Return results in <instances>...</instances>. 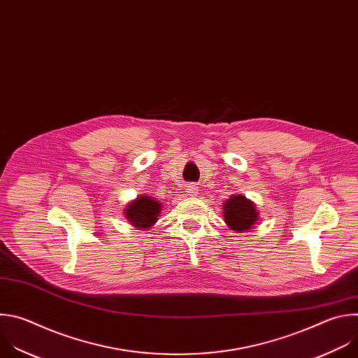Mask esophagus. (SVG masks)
<instances>
[{
  "label": "esophagus",
  "mask_w": 358,
  "mask_h": 358,
  "mask_svg": "<svg viewBox=\"0 0 358 358\" xmlns=\"http://www.w3.org/2000/svg\"><path fill=\"white\" fill-rule=\"evenodd\" d=\"M186 192L189 196H196L197 194V186L196 185H187Z\"/></svg>",
  "instance_id": "esophagus-1"
}]
</instances>
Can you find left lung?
<instances>
[{"label": "left lung", "mask_w": 358, "mask_h": 358, "mask_svg": "<svg viewBox=\"0 0 358 358\" xmlns=\"http://www.w3.org/2000/svg\"><path fill=\"white\" fill-rule=\"evenodd\" d=\"M224 222L233 231L247 233L258 222L255 204L243 194L231 196L223 206Z\"/></svg>", "instance_id": "left-lung-1"}]
</instances>
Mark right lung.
<instances>
[{"label":"right lung","instance_id":"right-lung-1","mask_svg":"<svg viewBox=\"0 0 358 358\" xmlns=\"http://www.w3.org/2000/svg\"><path fill=\"white\" fill-rule=\"evenodd\" d=\"M161 208L162 204L159 201H157L151 196L142 194L127 204L124 214L132 227L145 230L151 229L158 222Z\"/></svg>","mask_w":358,"mask_h":358}]
</instances>
